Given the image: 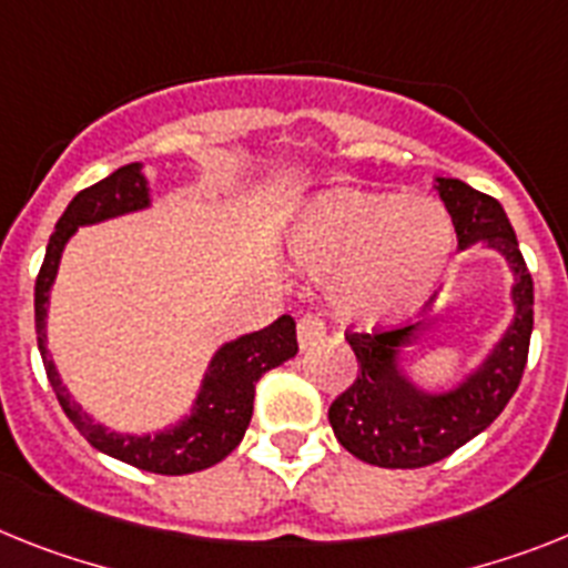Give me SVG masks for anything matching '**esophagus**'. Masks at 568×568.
<instances>
[{
    "label": "esophagus",
    "mask_w": 568,
    "mask_h": 568,
    "mask_svg": "<svg viewBox=\"0 0 568 568\" xmlns=\"http://www.w3.org/2000/svg\"><path fill=\"white\" fill-rule=\"evenodd\" d=\"M326 337V323L317 314H303L297 321V343L300 349H312Z\"/></svg>",
    "instance_id": "34e87169"
}]
</instances>
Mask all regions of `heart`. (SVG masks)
<instances>
[{
	"label": "heart",
	"instance_id": "heart-1",
	"mask_svg": "<svg viewBox=\"0 0 568 568\" xmlns=\"http://www.w3.org/2000/svg\"><path fill=\"white\" fill-rule=\"evenodd\" d=\"M288 247L300 268L332 276L341 317L381 326L436 292L454 254V227L430 199L335 190L303 207Z\"/></svg>",
	"mask_w": 568,
	"mask_h": 568
}]
</instances>
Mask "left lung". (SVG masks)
Segmentation results:
<instances>
[{"label":"left lung","mask_w":568,"mask_h":568,"mask_svg":"<svg viewBox=\"0 0 568 568\" xmlns=\"http://www.w3.org/2000/svg\"><path fill=\"white\" fill-rule=\"evenodd\" d=\"M436 193L454 219L459 251L479 245L499 254L514 276V317L483 364L454 387H424L407 369V355L436 323L375 335H349L357 378L328 407V424L352 456L378 468H424L445 459L488 427L517 393L535 326V283L519 254L503 204L459 179H436Z\"/></svg>","instance_id":"left-lung-1"}]
</instances>
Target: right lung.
Listing matches in <instances>:
<instances>
[{
    "label": "right lung",
    "instance_id": "1",
    "mask_svg": "<svg viewBox=\"0 0 568 568\" xmlns=\"http://www.w3.org/2000/svg\"><path fill=\"white\" fill-rule=\"evenodd\" d=\"M152 207V187L144 175V164H126L114 170L92 187L80 190L51 233L45 260H42L37 288H33V321H37V346L42 364L54 387L57 402L69 416V422L83 433V438L100 454L121 459L132 468L150 474L181 476L195 474L225 459L245 436L251 416H254V389L262 375L285 364L297 355V328L294 317L283 314L268 328L240 335L222 343L213 352L211 364L202 375V387L195 393L190 413L179 422L166 424L164 430L152 433H121L109 430L106 424L94 422L63 384V375L51 361L49 349V303L54 288L60 260L69 240L80 227L100 225L109 219L126 216Z\"/></svg>",
    "mask_w": 568,
    "mask_h": 568
}]
</instances>
